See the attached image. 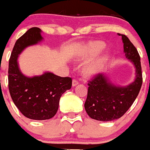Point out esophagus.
Listing matches in <instances>:
<instances>
[{"label":"esophagus","instance_id":"esophagus-1","mask_svg":"<svg viewBox=\"0 0 150 150\" xmlns=\"http://www.w3.org/2000/svg\"><path fill=\"white\" fill-rule=\"evenodd\" d=\"M78 84V81H77V80H72V86H77V85Z\"/></svg>","mask_w":150,"mask_h":150}]
</instances>
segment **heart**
<instances>
[{
    "label": "heart",
    "instance_id": "obj_1",
    "mask_svg": "<svg viewBox=\"0 0 150 150\" xmlns=\"http://www.w3.org/2000/svg\"><path fill=\"white\" fill-rule=\"evenodd\" d=\"M104 47H105V44L102 41L91 42L88 44L86 50L83 51L82 55L78 58V59H91L95 56L97 55L99 52H101L104 49ZM104 61H105V59H101L96 60V61L92 62L88 64L87 65L85 66L83 69L85 74L89 75V76L97 74L100 71Z\"/></svg>",
    "mask_w": 150,
    "mask_h": 150
}]
</instances>
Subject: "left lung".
<instances>
[{
	"mask_svg": "<svg viewBox=\"0 0 150 150\" xmlns=\"http://www.w3.org/2000/svg\"><path fill=\"white\" fill-rule=\"evenodd\" d=\"M122 36L125 56L136 68L135 81L126 86L112 83L105 74L99 73L88 81L84 107L90 117L99 121H112L121 117L138 96L142 85L140 56L125 35Z\"/></svg>",
	"mask_w": 150,
	"mask_h": 150,
	"instance_id": "obj_1",
	"label": "left lung"
}]
</instances>
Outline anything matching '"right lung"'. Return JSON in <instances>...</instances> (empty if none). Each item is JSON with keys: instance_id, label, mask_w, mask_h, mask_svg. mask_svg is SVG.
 Here are the masks:
<instances>
[{"instance_id": "1", "label": "right lung", "mask_w": 150, "mask_h": 150, "mask_svg": "<svg viewBox=\"0 0 150 150\" xmlns=\"http://www.w3.org/2000/svg\"><path fill=\"white\" fill-rule=\"evenodd\" d=\"M41 30L32 28L15 43L8 63V89L11 97L23 115L36 120H48L58 110L62 95L72 87V78L46 72L27 77L18 65V57L27 47L43 40Z\"/></svg>"}]
</instances>
